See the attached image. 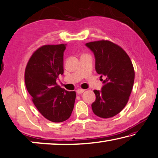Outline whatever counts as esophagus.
<instances>
[{"mask_svg": "<svg viewBox=\"0 0 158 158\" xmlns=\"http://www.w3.org/2000/svg\"><path fill=\"white\" fill-rule=\"evenodd\" d=\"M84 89H78L77 90V94H82V93H83L84 92Z\"/></svg>", "mask_w": 158, "mask_h": 158, "instance_id": "1", "label": "esophagus"}]
</instances>
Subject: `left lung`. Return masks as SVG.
<instances>
[{
  "label": "left lung",
  "mask_w": 158,
  "mask_h": 158,
  "mask_svg": "<svg viewBox=\"0 0 158 158\" xmlns=\"http://www.w3.org/2000/svg\"><path fill=\"white\" fill-rule=\"evenodd\" d=\"M86 46L94 53L97 72L105 77L102 90H94L96 100L92 104V111L102 118L112 117L124 108L132 92V63L123 48L108 40L89 42Z\"/></svg>",
  "instance_id": "obj_1"
}]
</instances>
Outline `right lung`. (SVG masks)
<instances>
[{
    "mask_svg": "<svg viewBox=\"0 0 158 158\" xmlns=\"http://www.w3.org/2000/svg\"><path fill=\"white\" fill-rule=\"evenodd\" d=\"M66 44L44 45L33 53L25 69V84L39 112L53 123L69 118L76 92H69L56 83L64 74V52Z\"/></svg>",
    "mask_w": 158,
    "mask_h": 158,
    "instance_id": "1",
    "label": "right lung"
}]
</instances>
